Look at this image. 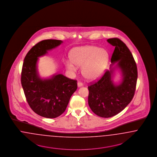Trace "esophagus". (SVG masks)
Segmentation results:
<instances>
[{
    "instance_id": "1",
    "label": "esophagus",
    "mask_w": 157,
    "mask_h": 157,
    "mask_svg": "<svg viewBox=\"0 0 157 157\" xmlns=\"http://www.w3.org/2000/svg\"><path fill=\"white\" fill-rule=\"evenodd\" d=\"M77 86H78V87H82L83 86V84H82V82H77Z\"/></svg>"
}]
</instances>
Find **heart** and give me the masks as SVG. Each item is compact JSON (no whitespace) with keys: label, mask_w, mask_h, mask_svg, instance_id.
I'll return each mask as SVG.
<instances>
[{"label":"heart","mask_w":157,"mask_h":157,"mask_svg":"<svg viewBox=\"0 0 157 157\" xmlns=\"http://www.w3.org/2000/svg\"><path fill=\"white\" fill-rule=\"evenodd\" d=\"M109 61L107 51L94 46H86L73 49L70 60L65 61L66 68L75 72L82 66L83 76L89 80H94L102 75Z\"/></svg>","instance_id":"1"}]
</instances>
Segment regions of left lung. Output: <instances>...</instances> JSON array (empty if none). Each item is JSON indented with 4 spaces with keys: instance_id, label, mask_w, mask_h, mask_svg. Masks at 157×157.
I'll list each match as a JSON object with an SVG mask.
<instances>
[{
    "instance_id": "left-lung-1",
    "label": "left lung",
    "mask_w": 157,
    "mask_h": 157,
    "mask_svg": "<svg viewBox=\"0 0 157 157\" xmlns=\"http://www.w3.org/2000/svg\"><path fill=\"white\" fill-rule=\"evenodd\" d=\"M115 49L112 55V64L101 78L88 87V102L92 111L99 117L109 118L123 111L134 96L138 77L136 61L125 44L118 38L107 40ZM116 65L121 70L122 80L118 85L112 80Z\"/></svg>"
}]
</instances>
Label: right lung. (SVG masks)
I'll list each match as a JSON object with an SVG mask.
<instances>
[{
  "label": "right lung",
  "instance_id": "right-lung-1",
  "mask_svg": "<svg viewBox=\"0 0 157 157\" xmlns=\"http://www.w3.org/2000/svg\"><path fill=\"white\" fill-rule=\"evenodd\" d=\"M62 43L53 39L39 42L29 51L23 64L21 83L26 100L34 113L45 118H54L61 115L77 89L76 80L61 74L45 79L41 78L39 75L37 67L39 57Z\"/></svg>",
  "mask_w": 157,
  "mask_h": 157
}]
</instances>
